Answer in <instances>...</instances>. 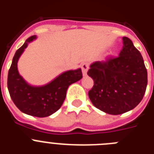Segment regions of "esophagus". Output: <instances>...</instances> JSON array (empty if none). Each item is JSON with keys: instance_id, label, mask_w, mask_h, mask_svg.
Instances as JSON below:
<instances>
[{"instance_id": "obj_1", "label": "esophagus", "mask_w": 154, "mask_h": 154, "mask_svg": "<svg viewBox=\"0 0 154 154\" xmlns=\"http://www.w3.org/2000/svg\"><path fill=\"white\" fill-rule=\"evenodd\" d=\"M82 75L84 76H85L87 75V71L89 69V64L86 63V62H84V63L82 64Z\"/></svg>"}]
</instances>
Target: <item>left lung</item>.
<instances>
[{"instance_id": "8db88e82", "label": "left lung", "mask_w": 154, "mask_h": 154, "mask_svg": "<svg viewBox=\"0 0 154 154\" xmlns=\"http://www.w3.org/2000/svg\"><path fill=\"white\" fill-rule=\"evenodd\" d=\"M119 56L90 65L87 74L94 81L89 92L92 104L101 111L119 115L135 108L143 98L147 71L140 52L127 37Z\"/></svg>"}]
</instances>
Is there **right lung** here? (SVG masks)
<instances>
[{
	"label": "right lung",
	"mask_w": 154,
	"mask_h": 154,
	"mask_svg": "<svg viewBox=\"0 0 154 154\" xmlns=\"http://www.w3.org/2000/svg\"><path fill=\"white\" fill-rule=\"evenodd\" d=\"M36 38L30 37L14 54L8 72V89L12 101L21 112L37 117H46L60 109L70 85L82 78L81 69L62 73L42 86H33L20 75L17 61L29 42Z\"/></svg>",
	"instance_id": "right-lung-1"
}]
</instances>
